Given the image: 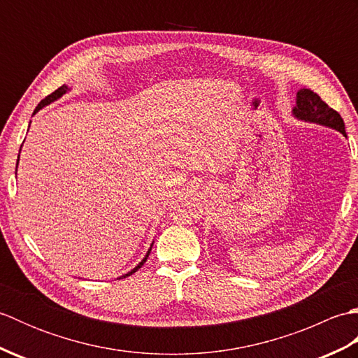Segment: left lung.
Listing matches in <instances>:
<instances>
[{
	"mask_svg": "<svg viewBox=\"0 0 358 358\" xmlns=\"http://www.w3.org/2000/svg\"><path fill=\"white\" fill-rule=\"evenodd\" d=\"M292 113L295 118L309 121V123L332 127L346 136L345 123L343 118L340 117V113L329 108V106L310 89H300L299 92H296V106L292 109Z\"/></svg>",
	"mask_w": 358,
	"mask_h": 358,
	"instance_id": "8db88e82",
	"label": "left lung"
}]
</instances>
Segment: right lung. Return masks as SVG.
<instances>
[{"mask_svg":"<svg viewBox=\"0 0 358 358\" xmlns=\"http://www.w3.org/2000/svg\"><path fill=\"white\" fill-rule=\"evenodd\" d=\"M67 90H69V87H67V86H64V85H63L62 87H58V89L55 90V92H52L50 95H48V96H45V98H44V100H41V101H40V104H38V106H36V109L34 110V113H36L38 110H40V109H43V108H44V106H48V104H50L52 101H55V100H58V98H62V96H63V95H64V94L67 92ZM18 158H20V155H18ZM150 249H152V246H150ZM150 249L148 250V254H146V257H144V258H143V260H141V262H140L138 264H136V266H135V268H134V269H132L131 272H127V273H124V275H123V277H120V278H126V277H129V275H132V273H134V272H136V271H138V269L141 268V266H143L144 263H146V260H148V257H149V254H150ZM120 278H118V280H120Z\"/></svg>","mask_w":358,"mask_h":358,"instance_id":"add662e5","label":"right lung"}]
</instances>
